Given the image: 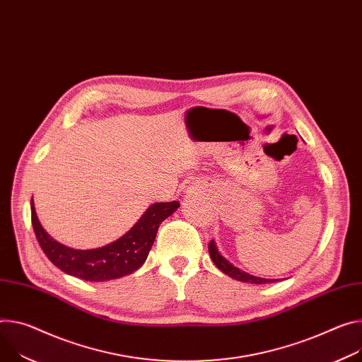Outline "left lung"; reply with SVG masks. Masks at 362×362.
<instances>
[{"instance_id": "8db88e82", "label": "left lung", "mask_w": 362, "mask_h": 362, "mask_svg": "<svg viewBox=\"0 0 362 362\" xmlns=\"http://www.w3.org/2000/svg\"><path fill=\"white\" fill-rule=\"evenodd\" d=\"M209 254H211V258L212 261L215 262V266L222 272L225 273L226 276L233 277L238 281H243V283H251V284H269V283H276L279 280L276 279H262V277H257V276H252V274H248L243 270H240L238 267H235L233 262H229L218 250L215 241L212 240L209 243Z\"/></svg>"}]
</instances>
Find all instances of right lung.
<instances>
[{
  "label": "right lung",
  "mask_w": 362,
  "mask_h": 362,
  "mask_svg": "<svg viewBox=\"0 0 362 362\" xmlns=\"http://www.w3.org/2000/svg\"><path fill=\"white\" fill-rule=\"evenodd\" d=\"M30 206L36 238L56 267L86 281H108L134 273L144 264L160 223L169 218L180 204L173 201L150 205L129 231L117 241L95 250H75L57 243L42 226L33 199Z\"/></svg>",
  "instance_id": "add662e5"
}]
</instances>
